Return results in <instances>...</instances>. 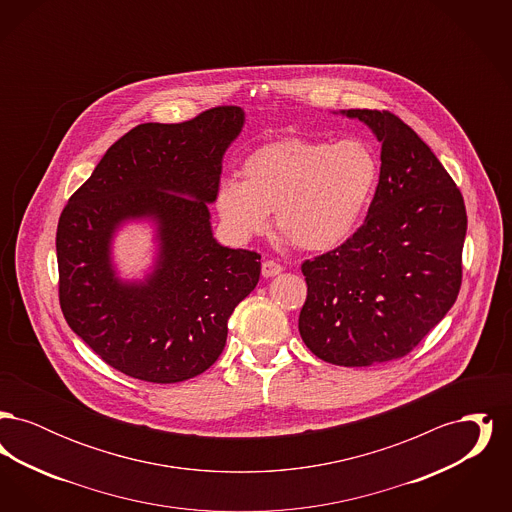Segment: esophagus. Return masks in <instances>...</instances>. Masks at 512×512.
<instances>
[{"instance_id":"obj_1","label":"esophagus","mask_w":512,"mask_h":512,"mask_svg":"<svg viewBox=\"0 0 512 512\" xmlns=\"http://www.w3.org/2000/svg\"><path fill=\"white\" fill-rule=\"evenodd\" d=\"M263 276L265 278H270V276H276V274H280L282 272V265L280 263H276V261H272V259H267V261H263Z\"/></svg>"}]
</instances>
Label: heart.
<instances>
[{
    "mask_svg": "<svg viewBox=\"0 0 512 512\" xmlns=\"http://www.w3.org/2000/svg\"><path fill=\"white\" fill-rule=\"evenodd\" d=\"M242 178H224L215 194L220 220L234 238L265 232L268 213H276L280 238L305 251H328L365 217L380 161L361 140L284 138L253 149Z\"/></svg>",
    "mask_w": 512,
    "mask_h": 512,
    "instance_id": "1",
    "label": "heart"
}]
</instances>
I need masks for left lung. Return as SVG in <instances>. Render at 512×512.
<instances>
[{
  "instance_id": "1",
  "label": "left lung",
  "mask_w": 512,
  "mask_h": 512,
  "mask_svg": "<svg viewBox=\"0 0 512 512\" xmlns=\"http://www.w3.org/2000/svg\"><path fill=\"white\" fill-rule=\"evenodd\" d=\"M343 113L382 142L380 182L357 232L301 265L299 334L326 363L370 366L409 355L457 301L466 209L409 124L390 111Z\"/></svg>"
}]
</instances>
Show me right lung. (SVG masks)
Returning <instances> with one entry per match:
<instances>
[{"label": "right lung", "mask_w": 512, "mask_h": 512, "mask_svg": "<svg viewBox=\"0 0 512 512\" xmlns=\"http://www.w3.org/2000/svg\"><path fill=\"white\" fill-rule=\"evenodd\" d=\"M242 126L236 105L138 124L59 217L61 311L101 361L130 378L176 384L205 372L226 345L228 318L259 282L261 255L217 244L207 209ZM142 216L160 224V261L146 285H124L110 268V236L122 219Z\"/></svg>", "instance_id": "add662e5"}]
</instances>
